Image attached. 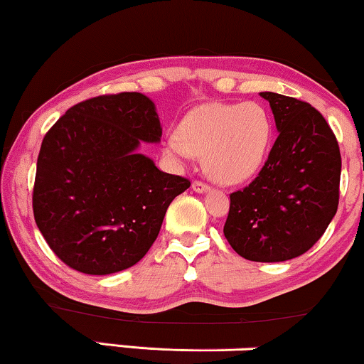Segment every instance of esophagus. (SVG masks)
Here are the masks:
<instances>
[{
  "label": "esophagus",
  "instance_id": "obj_1",
  "mask_svg": "<svg viewBox=\"0 0 364 364\" xmlns=\"http://www.w3.org/2000/svg\"><path fill=\"white\" fill-rule=\"evenodd\" d=\"M192 188H193V191H196V192H207V191H209V183H205V182H202V181H193L192 182Z\"/></svg>",
  "mask_w": 364,
  "mask_h": 364
}]
</instances>
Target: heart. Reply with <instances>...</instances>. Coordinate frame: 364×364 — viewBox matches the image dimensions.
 <instances>
[{"label": "heart", "instance_id": "b5f03b06", "mask_svg": "<svg viewBox=\"0 0 364 364\" xmlns=\"http://www.w3.org/2000/svg\"><path fill=\"white\" fill-rule=\"evenodd\" d=\"M272 122L259 103H204L165 139L176 159L204 155V168L223 183H239L259 171L271 145Z\"/></svg>", "mask_w": 364, "mask_h": 364}]
</instances>
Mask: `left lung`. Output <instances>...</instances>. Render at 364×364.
<instances>
[{
  "label": "left lung",
  "mask_w": 364,
  "mask_h": 364,
  "mask_svg": "<svg viewBox=\"0 0 364 364\" xmlns=\"http://www.w3.org/2000/svg\"><path fill=\"white\" fill-rule=\"evenodd\" d=\"M279 135L257 177L230 193L224 235L256 262L294 259L321 239L339 204L336 135L308 102L262 92Z\"/></svg>",
  "instance_id": "8db88e82"
}]
</instances>
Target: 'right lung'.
I'll return each instance as SVG.
<instances>
[{"label": "right lung", "mask_w": 364, "mask_h": 364, "mask_svg": "<svg viewBox=\"0 0 364 364\" xmlns=\"http://www.w3.org/2000/svg\"><path fill=\"white\" fill-rule=\"evenodd\" d=\"M162 136L154 102L141 93L100 95L68 108L46 132L36 162L33 214L68 267L105 276L140 261L165 212L191 181L136 152Z\"/></svg>", "instance_id": "obj_1"}]
</instances>
